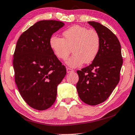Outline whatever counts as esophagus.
Instances as JSON below:
<instances>
[{
    "label": "esophagus",
    "instance_id": "34e87169",
    "mask_svg": "<svg viewBox=\"0 0 135 135\" xmlns=\"http://www.w3.org/2000/svg\"><path fill=\"white\" fill-rule=\"evenodd\" d=\"M67 72L68 73H70L74 72V70L73 69H71V68H67Z\"/></svg>",
    "mask_w": 135,
    "mask_h": 135
}]
</instances>
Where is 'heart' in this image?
Segmentation results:
<instances>
[{
  "label": "heart",
  "mask_w": 135,
  "mask_h": 135,
  "mask_svg": "<svg viewBox=\"0 0 135 135\" xmlns=\"http://www.w3.org/2000/svg\"><path fill=\"white\" fill-rule=\"evenodd\" d=\"M63 38L52 36L49 41L50 48L59 59L65 61L71 53L73 55L68 59L70 67H80L83 63L90 64L99 53L101 38L95 30L74 25L64 31Z\"/></svg>",
  "instance_id": "1"
}]
</instances>
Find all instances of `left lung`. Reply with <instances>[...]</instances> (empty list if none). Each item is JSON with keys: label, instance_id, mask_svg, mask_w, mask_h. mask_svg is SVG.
Returning <instances> with one entry per match:
<instances>
[{"label": "left lung", "instance_id": "obj_1", "mask_svg": "<svg viewBox=\"0 0 135 135\" xmlns=\"http://www.w3.org/2000/svg\"><path fill=\"white\" fill-rule=\"evenodd\" d=\"M101 38L97 56L88 67L77 71L76 88L82 101L95 106L106 100L119 81L123 65L121 45L116 35L104 26L88 21Z\"/></svg>", "mask_w": 135, "mask_h": 135}]
</instances>
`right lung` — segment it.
<instances>
[{
	"label": "right lung",
	"mask_w": 135,
	"mask_h": 135,
	"mask_svg": "<svg viewBox=\"0 0 135 135\" xmlns=\"http://www.w3.org/2000/svg\"><path fill=\"white\" fill-rule=\"evenodd\" d=\"M64 26L56 20L39 21L19 37L14 53L15 82L25 102L44 110L54 103L57 86L66 75V68L50 48L53 33Z\"/></svg>",
	"instance_id": "obj_1"
}]
</instances>
